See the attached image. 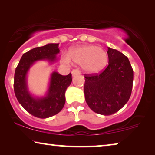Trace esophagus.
<instances>
[{
    "label": "esophagus",
    "mask_w": 155,
    "mask_h": 155,
    "mask_svg": "<svg viewBox=\"0 0 155 155\" xmlns=\"http://www.w3.org/2000/svg\"><path fill=\"white\" fill-rule=\"evenodd\" d=\"M80 74H81V72L78 70H77V69H74V70H73L72 71V77H76V76L80 75Z\"/></svg>",
    "instance_id": "34e87169"
}]
</instances>
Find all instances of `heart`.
Segmentation results:
<instances>
[{
	"instance_id": "1",
	"label": "heart",
	"mask_w": 155,
	"mask_h": 155,
	"mask_svg": "<svg viewBox=\"0 0 155 155\" xmlns=\"http://www.w3.org/2000/svg\"><path fill=\"white\" fill-rule=\"evenodd\" d=\"M63 60L70 64L72 60L78 64L88 74H97L106 67L108 55L105 51L94 45L75 46L70 50L69 54L65 53Z\"/></svg>"
}]
</instances>
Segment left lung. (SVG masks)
I'll return each mask as SVG.
<instances>
[{
	"label": "left lung",
	"mask_w": 155,
	"mask_h": 155,
	"mask_svg": "<svg viewBox=\"0 0 155 155\" xmlns=\"http://www.w3.org/2000/svg\"><path fill=\"white\" fill-rule=\"evenodd\" d=\"M107 54L108 66L99 74H85L83 89L89 107L104 115L114 114L125 105L133 81V70L128 57L109 47Z\"/></svg>",
	"instance_id": "8db88e82"
}]
</instances>
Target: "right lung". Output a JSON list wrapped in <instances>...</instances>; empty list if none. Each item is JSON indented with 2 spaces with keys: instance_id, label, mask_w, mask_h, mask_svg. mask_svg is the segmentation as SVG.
Listing matches in <instances>:
<instances>
[{
  "instance_id": "add662e5",
  "label": "right lung",
  "mask_w": 155,
  "mask_h": 155,
  "mask_svg": "<svg viewBox=\"0 0 155 155\" xmlns=\"http://www.w3.org/2000/svg\"><path fill=\"white\" fill-rule=\"evenodd\" d=\"M59 44H47L36 47L23 54L15 70L14 88L19 103L26 111L39 118H47L61 111L65 103V94L72 82V74L63 76L52 72L48 90L42 96H36L28 90L27 77L30 68L39 61H47L50 64L57 61Z\"/></svg>"
}]
</instances>
